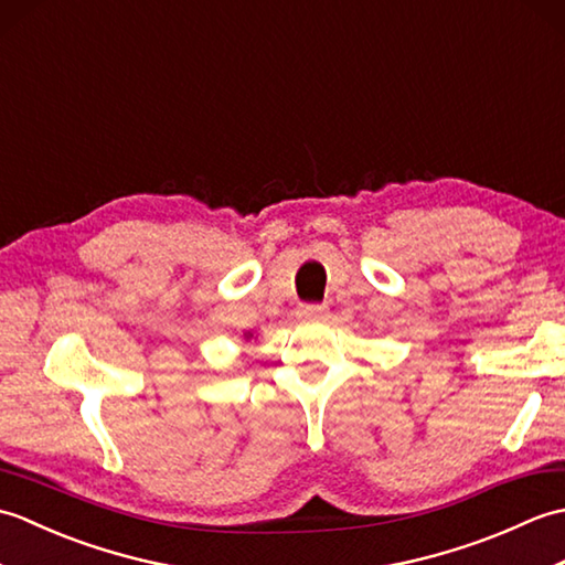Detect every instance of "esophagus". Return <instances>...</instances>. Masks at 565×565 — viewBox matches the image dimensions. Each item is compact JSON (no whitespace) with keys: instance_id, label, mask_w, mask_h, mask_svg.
<instances>
[{"instance_id":"34e87169","label":"esophagus","mask_w":565,"mask_h":565,"mask_svg":"<svg viewBox=\"0 0 565 565\" xmlns=\"http://www.w3.org/2000/svg\"><path fill=\"white\" fill-rule=\"evenodd\" d=\"M298 318H303V320H326L328 318V306L326 303H303V306H298Z\"/></svg>"}]
</instances>
